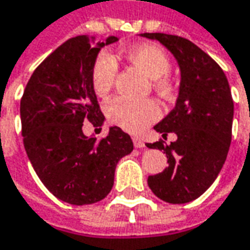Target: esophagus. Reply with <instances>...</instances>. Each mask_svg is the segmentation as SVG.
<instances>
[{
    "label": "esophagus",
    "instance_id": "esophagus-1",
    "mask_svg": "<svg viewBox=\"0 0 250 250\" xmlns=\"http://www.w3.org/2000/svg\"><path fill=\"white\" fill-rule=\"evenodd\" d=\"M133 145H135V147H136V149H145V147H146L145 142L140 139V138H138V136H135V138H133Z\"/></svg>",
    "mask_w": 250,
    "mask_h": 250
}]
</instances>
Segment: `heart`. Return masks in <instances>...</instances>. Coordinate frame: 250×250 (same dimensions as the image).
I'll return each mask as SVG.
<instances>
[{"instance_id":"b5f03b06","label":"heart","mask_w":250,"mask_h":250,"mask_svg":"<svg viewBox=\"0 0 250 250\" xmlns=\"http://www.w3.org/2000/svg\"><path fill=\"white\" fill-rule=\"evenodd\" d=\"M125 58L133 66L151 79L153 89L163 97H169L174 93V82L169 78L171 62L167 53L157 44L143 43L125 50ZM118 75L115 60L105 53H101L91 68V86L99 97L107 96L112 89ZM108 120L128 132H140L149 124L159 118V105L151 100L133 101L125 97H115L105 104Z\"/></svg>"}]
</instances>
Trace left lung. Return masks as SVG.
I'll use <instances>...</instances> for the list:
<instances>
[{
    "label": "left lung",
    "mask_w": 250,
    "mask_h": 250,
    "mask_svg": "<svg viewBox=\"0 0 250 250\" xmlns=\"http://www.w3.org/2000/svg\"><path fill=\"white\" fill-rule=\"evenodd\" d=\"M157 40L175 57L181 83L174 110L154 126L177 140L147 143L164 150L168 167L147 178L151 192L172 205H182L203 195L224 166L232 136L234 101L224 71L196 44L166 33H143Z\"/></svg>",
    "instance_id": "left-lung-1"
}]
</instances>
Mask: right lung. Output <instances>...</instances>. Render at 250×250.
Listing matches in <instances>:
<instances>
[{"instance_id":"right-lung-1","label":"right lung","mask_w":250,"mask_h":250,"mask_svg":"<svg viewBox=\"0 0 250 250\" xmlns=\"http://www.w3.org/2000/svg\"><path fill=\"white\" fill-rule=\"evenodd\" d=\"M115 42V36L97 44L89 36L66 40L36 68L21 100L27 157L44 187L69 205H93L107 196L118 161L133 150L118 126L99 142L82 130L83 122H104L91 68L101 47Z\"/></svg>"}]
</instances>
